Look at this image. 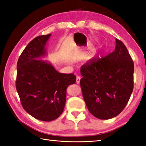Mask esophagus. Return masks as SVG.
I'll return each instance as SVG.
<instances>
[{"label":"esophagus","instance_id":"obj_1","mask_svg":"<svg viewBox=\"0 0 146 146\" xmlns=\"http://www.w3.org/2000/svg\"><path fill=\"white\" fill-rule=\"evenodd\" d=\"M80 77L79 76H76V82L77 84H80Z\"/></svg>","mask_w":146,"mask_h":146}]
</instances>
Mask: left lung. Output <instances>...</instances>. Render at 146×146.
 Returning a JSON list of instances; mask_svg holds the SVG:
<instances>
[{
	"mask_svg": "<svg viewBox=\"0 0 146 146\" xmlns=\"http://www.w3.org/2000/svg\"><path fill=\"white\" fill-rule=\"evenodd\" d=\"M115 44L111 53L92 58L80 68V85L86 107L102 120L120 113L134 88V63L122 42L116 39Z\"/></svg>",
	"mask_w": 146,
	"mask_h": 146,
	"instance_id": "1",
	"label": "left lung"
}]
</instances>
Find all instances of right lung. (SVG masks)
<instances>
[{
  "instance_id": "right-lung-1",
  "label": "right lung",
  "mask_w": 146,
  "mask_h": 146,
  "mask_svg": "<svg viewBox=\"0 0 146 146\" xmlns=\"http://www.w3.org/2000/svg\"><path fill=\"white\" fill-rule=\"evenodd\" d=\"M51 34L31 41L17 64L16 89L24 109L39 120L50 122L63 111L68 86L75 84L74 74L59 73L47 56L46 44Z\"/></svg>"
}]
</instances>
